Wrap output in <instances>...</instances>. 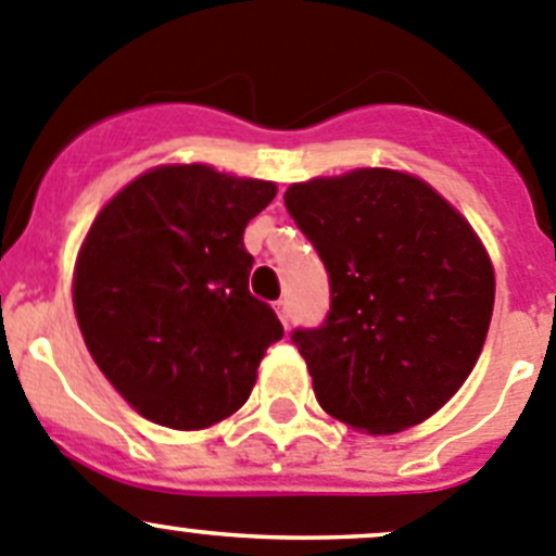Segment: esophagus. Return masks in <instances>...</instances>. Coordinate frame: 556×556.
<instances>
[{
	"label": "esophagus",
	"instance_id": "esophagus-1",
	"mask_svg": "<svg viewBox=\"0 0 556 556\" xmlns=\"http://www.w3.org/2000/svg\"><path fill=\"white\" fill-rule=\"evenodd\" d=\"M274 309H277L279 320H282V326L288 329V326H290V302H288V299H279V302L274 304Z\"/></svg>",
	"mask_w": 556,
	"mask_h": 556
}]
</instances>
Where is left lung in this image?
I'll return each mask as SVG.
<instances>
[{
    "mask_svg": "<svg viewBox=\"0 0 556 556\" xmlns=\"http://www.w3.org/2000/svg\"><path fill=\"white\" fill-rule=\"evenodd\" d=\"M285 207L329 274L324 324L290 334L320 408L367 433L439 412L494 313V268L469 222L392 169L293 184Z\"/></svg>",
    "mask_w": 556,
    "mask_h": 556,
    "instance_id": "8db88e82",
    "label": "left lung"
}]
</instances>
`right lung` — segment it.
<instances>
[{"instance_id":"right-lung-1","label":"right lung","mask_w":556,"mask_h":556,"mask_svg":"<svg viewBox=\"0 0 556 556\" xmlns=\"http://www.w3.org/2000/svg\"><path fill=\"white\" fill-rule=\"evenodd\" d=\"M268 180L205 164L139 175L103 207L79 252L74 307L92 359L142 417L197 430L247 403L285 329L249 293V219Z\"/></svg>"}]
</instances>
